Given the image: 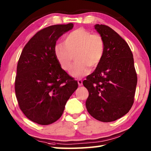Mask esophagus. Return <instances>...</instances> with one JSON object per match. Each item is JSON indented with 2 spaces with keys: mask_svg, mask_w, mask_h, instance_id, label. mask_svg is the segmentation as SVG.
<instances>
[{
  "mask_svg": "<svg viewBox=\"0 0 151 151\" xmlns=\"http://www.w3.org/2000/svg\"><path fill=\"white\" fill-rule=\"evenodd\" d=\"M77 82H78V84L79 86L83 85V81H82L81 79H78Z\"/></svg>",
  "mask_w": 151,
  "mask_h": 151,
  "instance_id": "34e87169",
  "label": "esophagus"
}]
</instances>
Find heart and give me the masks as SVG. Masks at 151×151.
<instances>
[{
  "instance_id": "1",
  "label": "heart",
  "mask_w": 151,
  "mask_h": 151,
  "mask_svg": "<svg viewBox=\"0 0 151 151\" xmlns=\"http://www.w3.org/2000/svg\"><path fill=\"white\" fill-rule=\"evenodd\" d=\"M105 52V42L101 35L93 33L84 28H78L66 36L63 44L54 48L55 57L60 67L69 71L74 57L76 64L70 71L75 78H82L101 63Z\"/></svg>"
}]
</instances>
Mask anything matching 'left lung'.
<instances>
[{
    "label": "left lung",
    "instance_id": "1",
    "mask_svg": "<svg viewBox=\"0 0 151 151\" xmlns=\"http://www.w3.org/2000/svg\"><path fill=\"white\" fill-rule=\"evenodd\" d=\"M94 28L104 40L105 52L100 65L83 83L89 93L86 107L95 119L112 122L131 109L137 73L133 55L127 42L106 25L96 24Z\"/></svg>",
    "mask_w": 151,
    "mask_h": 151
}]
</instances>
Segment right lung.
I'll list each match as a JSON object with an SVG mask.
<instances>
[{
  "mask_svg": "<svg viewBox=\"0 0 151 151\" xmlns=\"http://www.w3.org/2000/svg\"><path fill=\"white\" fill-rule=\"evenodd\" d=\"M74 24H56L39 30L24 46L18 61L14 89L28 119L41 125L62 116L66 102L78 88L55 57L56 42Z\"/></svg>",
  "mask_w": 151,
  "mask_h": 151,
  "instance_id": "1",
  "label": "right lung"
}]
</instances>
